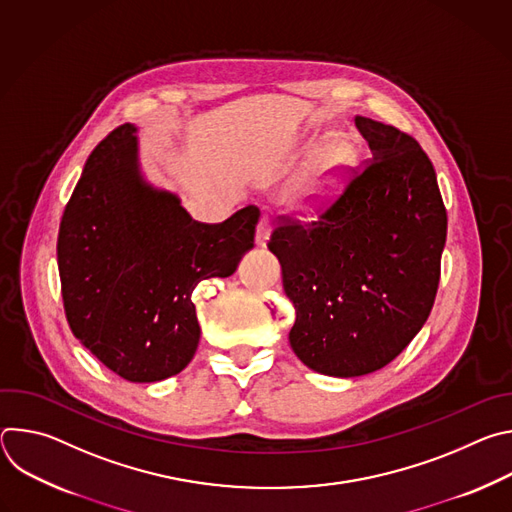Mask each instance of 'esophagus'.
<instances>
[{
  "label": "esophagus",
  "mask_w": 512,
  "mask_h": 512,
  "mask_svg": "<svg viewBox=\"0 0 512 512\" xmlns=\"http://www.w3.org/2000/svg\"><path fill=\"white\" fill-rule=\"evenodd\" d=\"M267 241H269V223H267V218H261L257 225V231H255V245L265 247Z\"/></svg>",
  "instance_id": "1"
}]
</instances>
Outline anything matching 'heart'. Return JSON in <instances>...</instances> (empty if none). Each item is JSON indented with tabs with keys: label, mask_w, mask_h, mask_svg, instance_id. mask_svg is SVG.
I'll list each match as a JSON object with an SVG mask.
<instances>
[{
	"label": "heart",
	"mask_w": 512,
	"mask_h": 512,
	"mask_svg": "<svg viewBox=\"0 0 512 512\" xmlns=\"http://www.w3.org/2000/svg\"><path fill=\"white\" fill-rule=\"evenodd\" d=\"M358 164V150L350 139L336 137L326 141L312 166L291 186L281 204L296 218H314L324 212L344 190Z\"/></svg>",
	"instance_id": "obj_1"
}]
</instances>
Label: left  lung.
I'll return each instance as SVG.
<instances>
[{"mask_svg":"<svg viewBox=\"0 0 512 512\" xmlns=\"http://www.w3.org/2000/svg\"><path fill=\"white\" fill-rule=\"evenodd\" d=\"M373 154L310 227H277L267 243L296 308L289 344L308 369L362 377L383 369L425 324L440 283L448 214L419 143L354 117Z\"/></svg>","mask_w":512,"mask_h":512,"instance_id":"left-lung-1","label":"left lung"}]
</instances>
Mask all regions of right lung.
<instances>
[{
	"instance_id": "obj_1",
	"label": "right lung",
	"mask_w": 512,
	"mask_h": 512,
	"mask_svg": "<svg viewBox=\"0 0 512 512\" xmlns=\"http://www.w3.org/2000/svg\"><path fill=\"white\" fill-rule=\"evenodd\" d=\"M257 221L255 206L218 225L192 221L178 194L145 180L137 127H117L89 156L58 231L72 334L125 381L178 375L200 340L194 287L237 271Z\"/></svg>"
}]
</instances>
